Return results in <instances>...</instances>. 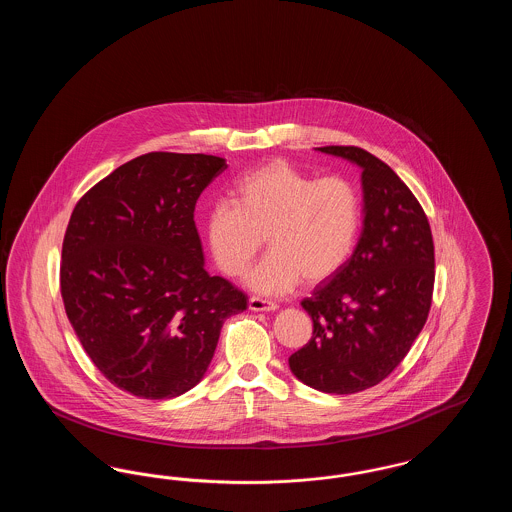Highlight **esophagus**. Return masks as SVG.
I'll use <instances>...</instances> for the list:
<instances>
[{
  "mask_svg": "<svg viewBox=\"0 0 512 512\" xmlns=\"http://www.w3.org/2000/svg\"><path fill=\"white\" fill-rule=\"evenodd\" d=\"M249 309L255 311V313H261V311H276L278 305L263 299V297H249Z\"/></svg>",
  "mask_w": 512,
  "mask_h": 512,
  "instance_id": "34e87169",
  "label": "esophagus"
}]
</instances>
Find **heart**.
I'll list each match as a JSON object with an SVG mask.
<instances>
[{"label":"heart","instance_id":"obj_1","mask_svg":"<svg viewBox=\"0 0 512 512\" xmlns=\"http://www.w3.org/2000/svg\"><path fill=\"white\" fill-rule=\"evenodd\" d=\"M361 228L363 197L349 178H317L280 159L244 174L232 201L215 203L205 217L211 255L228 276L244 274L267 236L270 251L247 276L261 293L332 278L355 253Z\"/></svg>","mask_w":512,"mask_h":512}]
</instances>
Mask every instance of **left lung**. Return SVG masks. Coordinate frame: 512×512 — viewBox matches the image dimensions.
Returning <instances> with one entry per match:
<instances>
[{"instance_id":"left-lung-1","label":"left lung","mask_w":512,"mask_h":512,"mask_svg":"<svg viewBox=\"0 0 512 512\" xmlns=\"http://www.w3.org/2000/svg\"><path fill=\"white\" fill-rule=\"evenodd\" d=\"M317 149L361 167L365 219L347 265L301 301L313 338L288 363L305 386L345 395L388 378L424 328L434 242L420 203L384 161L361 147Z\"/></svg>"}]
</instances>
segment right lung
<instances>
[{"label": "right lung", "instance_id": "right-lung-1", "mask_svg": "<svg viewBox=\"0 0 512 512\" xmlns=\"http://www.w3.org/2000/svg\"><path fill=\"white\" fill-rule=\"evenodd\" d=\"M228 169L203 153L140 155L76 203L63 240L61 295L84 351L117 388L178 397L201 382L224 320L247 295L205 270L201 192Z\"/></svg>", "mask_w": 512, "mask_h": 512}]
</instances>
